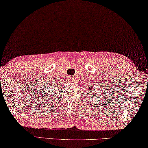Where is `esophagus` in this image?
Segmentation results:
<instances>
[{
  "instance_id": "obj_1",
  "label": "esophagus",
  "mask_w": 148,
  "mask_h": 148,
  "mask_svg": "<svg viewBox=\"0 0 148 148\" xmlns=\"http://www.w3.org/2000/svg\"><path fill=\"white\" fill-rule=\"evenodd\" d=\"M70 81H72V79H71V78L70 79Z\"/></svg>"
}]
</instances>
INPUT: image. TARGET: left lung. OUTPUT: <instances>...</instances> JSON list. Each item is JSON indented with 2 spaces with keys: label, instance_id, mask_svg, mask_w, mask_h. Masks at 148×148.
<instances>
[{
  "label": "left lung",
  "instance_id": "1",
  "mask_svg": "<svg viewBox=\"0 0 148 148\" xmlns=\"http://www.w3.org/2000/svg\"><path fill=\"white\" fill-rule=\"evenodd\" d=\"M93 86H91V87H88V90H89V92H88V93L89 92H91V93H92V91H93ZM95 94H96V92H95Z\"/></svg>",
  "mask_w": 148,
  "mask_h": 148
}]
</instances>
